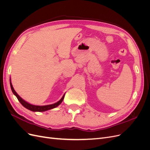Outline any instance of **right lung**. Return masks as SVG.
Segmentation results:
<instances>
[{
	"instance_id": "1",
	"label": "right lung",
	"mask_w": 150,
	"mask_h": 150,
	"mask_svg": "<svg viewBox=\"0 0 150 150\" xmlns=\"http://www.w3.org/2000/svg\"><path fill=\"white\" fill-rule=\"evenodd\" d=\"M10 84H11V89H12V91L13 94H14L15 96L17 97V99L21 103L22 105L24 107H25V108L28 109V110H30L32 111H34V112H35V111H38V112L46 111H47V110H51V109L56 108L57 106H58L62 102L63 99H64V96H65V94H64V95H63V96L62 97V98L60 99L59 101H57L56 103L52 104H49V105H46V106H35V105H33V104H30L29 103L24 101V99H22L19 96V95L17 94V93L16 92V91L14 90V89H13V86L12 85L11 79H10Z\"/></svg>"
}]
</instances>
